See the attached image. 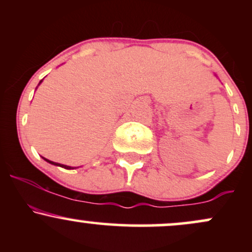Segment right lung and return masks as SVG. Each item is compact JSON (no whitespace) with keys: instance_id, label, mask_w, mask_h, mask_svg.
<instances>
[{"instance_id":"1","label":"right lung","mask_w":252,"mask_h":252,"mask_svg":"<svg viewBox=\"0 0 252 252\" xmlns=\"http://www.w3.org/2000/svg\"><path fill=\"white\" fill-rule=\"evenodd\" d=\"M42 83V80H40V83H39V85L40 84ZM43 160L45 161H47L48 163H51V164H54V166H59V167H63V168H65V169H74L76 168V167H71V166H66V164H62V163H58V162H53V161H50V160H47V158H42Z\"/></svg>"}]
</instances>
